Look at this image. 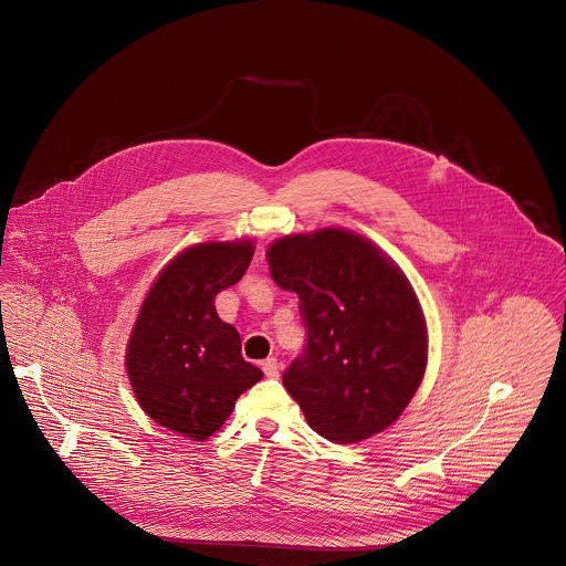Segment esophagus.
Listing matches in <instances>:
<instances>
[{
  "label": "esophagus",
  "instance_id": "34e87169",
  "mask_svg": "<svg viewBox=\"0 0 566 566\" xmlns=\"http://www.w3.org/2000/svg\"><path fill=\"white\" fill-rule=\"evenodd\" d=\"M261 369H263L265 377H279V369H281V365H279V360H276V358H268V360H263Z\"/></svg>",
  "mask_w": 566,
  "mask_h": 566
}]
</instances>
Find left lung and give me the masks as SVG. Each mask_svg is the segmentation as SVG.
Segmentation results:
<instances>
[{
	"instance_id": "obj_1",
	"label": "left lung",
	"mask_w": 566,
	"mask_h": 566,
	"mask_svg": "<svg viewBox=\"0 0 566 566\" xmlns=\"http://www.w3.org/2000/svg\"><path fill=\"white\" fill-rule=\"evenodd\" d=\"M274 283L298 294L303 354L283 374L307 423L334 443L388 428L428 363L421 305L403 272L343 228L287 234L268 248Z\"/></svg>"
}]
</instances>
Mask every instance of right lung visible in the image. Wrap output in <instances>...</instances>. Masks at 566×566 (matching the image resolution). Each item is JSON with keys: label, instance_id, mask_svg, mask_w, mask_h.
Wrapping results in <instances>:
<instances>
[{"label": "right lung", "instance_id": "right-lung-1", "mask_svg": "<svg viewBox=\"0 0 566 566\" xmlns=\"http://www.w3.org/2000/svg\"><path fill=\"white\" fill-rule=\"evenodd\" d=\"M252 254L250 239L180 252L154 281L129 338L125 365L140 408L192 441L217 432L239 395L263 377L214 310V296L245 274Z\"/></svg>", "mask_w": 566, "mask_h": 566}]
</instances>
